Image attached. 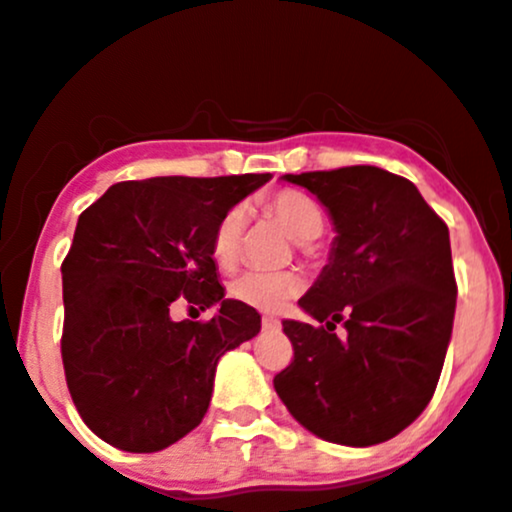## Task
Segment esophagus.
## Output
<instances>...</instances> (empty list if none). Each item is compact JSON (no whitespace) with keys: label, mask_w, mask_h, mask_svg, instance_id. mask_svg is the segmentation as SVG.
<instances>
[{"label":"esophagus","mask_w":512,"mask_h":512,"mask_svg":"<svg viewBox=\"0 0 512 512\" xmlns=\"http://www.w3.org/2000/svg\"><path fill=\"white\" fill-rule=\"evenodd\" d=\"M262 329L264 331H279L281 329V322L276 317H264L262 319Z\"/></svg>","instance_id":"1"}]
</instances>
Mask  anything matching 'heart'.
I'll return each mask as SVG.
<instances>
[{
	"mask_svg": "<svg viewBox=\"0 0 512 512\" xmlns=\"http://www.w3.org/2000/svg\"><path fill=\"white\" fill-rule=\"evenodd\" d=\"M267 212L279 221L298 243H310L322 236L324 212L315 197L303 190L286 188L267 200ZM245 231V209L231 207L219 219L212 233V257L219 267H231L238 260ZM303 291V279L293 272H245L231 283V295L238 303L260 312H279L291 298Z\"/></svg>",
	"mask_w": 512,
	"mask_h": 512,
	"instance_id": "heart-1",
	"label": "heart"
}]
</instances>
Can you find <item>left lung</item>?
Returning <instances> with one entry per match:
<instances>
[{"label": "left lung", "mask_w": 512, "mask_h": 512, "mask_svg": "<svg viewBox=\"0 0 512 512\" xmlns=\"http://www.w3.org/2000/svg\"><path fill=\"white\" fill-rule=\"evenodd\" d=\"M281 178L322 202L336 238L298 300L326 326L283 319L295 355L274 389L319 439L384 443L422 415L439 384L458 295L448 226L415 183L379 166ZM338 321L346 337L335 336Z\"/></svg>", "instance_id": "left-lung-1"}]
</instances>
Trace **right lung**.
I'll list each match as a JSON object with an SVG mask.
<instances>
[{
  "mask_svg": "<svg viewBox=\"0 0 512 512\" xmlns=\"http://www.w3.org/2000/svg\"><path fill=\"white\" fill-rule=\"evenodd\" d=\"M272 174L116 183L78 217L64 276L66 384L83 422L128 453H155L202 422L219 357L260 334L257 310L224 298L212 233ZM186 297L209 323H174Z\"/></svg>",
  "mask_w": 512,
  "mask_h": 512,
  "instance_id": "add662e5",
  "label": "right lung"
}]
</instances>
